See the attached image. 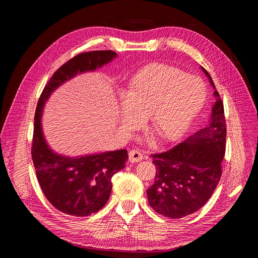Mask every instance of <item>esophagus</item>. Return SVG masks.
I'll list each match as a JSON object with an SVG mask.
<instances>
[{"label": "esophagus", "mask_w": 258, "mask_h": 258, "mask_svg": "<svg viewBox=\"0 0 258 258\" xmlns=\"http://www.w3.org/2000/svg\"><path fill=\"white\" fill-rule=\"evenodd\" d=\"M143 159V154L137 150H132L129 152V160L131 162H139Z\"/></svg>", "instance_id": "34e87169"}]
</instances>
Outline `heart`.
Returning a JSON list of instances; mask_svg holds the SVG:
<instances>
[{
  "label": "heart",
  "instance_id": "1",
  "mask_svg": "<svg viewBox=\"0 0 258 258\" xmlns=\"http://www.w3.org/2000/svg\"><path fill=\"white\" fill-rule=\"evenodd\" d=\"M207 98L201 79L183 70L154 63L138 71L121 98L119 126L126 132L141 127L148 117V128L160 142H174L190 126Z\"/></svg>",
  "mask_w": 258,
  "mask_h": 258
}]
</instances>
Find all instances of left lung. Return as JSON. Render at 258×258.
Segmentation results:
<instances>
[{
  "mask_svg": "<svg viewBox=\"0 0 258 258\" xmlns=\"http://www.w3.org/2000/svg\"><path fill=\"white\" fill-rule=\"evenodd\" d=\"M215 89L210 74L202 68ZM207 126L170 150L152 154L156 167L154 184L146 190L148 204L156 212L181 218L204 207L222 175L226 151V121L220 93Z\"/></svg>",
  "mask_w": 258,
  "mask_h": 258,
  "instance_id": "left-lung-1",
  "label": "left lung"
}]
</instances>
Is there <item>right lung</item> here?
Segmentation results:
<instances>
[{"label": "right lung", "mask_w": 258, "mask_h": 258, "mask_svg": "<svg viewBox=\"0 0 258 258\" xmlns=\"http://www.w3.org/2000/svg\"><path fill=\"white\" fill-rule=\"evenodd\" d=\"M116 56L112 50L79 53L53 73L38 99L31 148L36 177L45 197L68 215L88 216L105 206L112 190V176L124 168L128 153L118 150L75 158L53 153L43 136V108L60 85L80 73L95 71Z\"/></svg>", "instance_id": "obj_1"}]
</instances>
